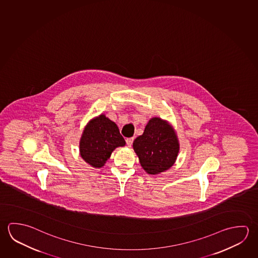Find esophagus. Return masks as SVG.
<instances>
[{
	"instance_id": "34e87169",
	"label": "esophagus",
	"mask_w": 258,
	"mask_h": 258,
	"mask_svg": "<svg viewBox=\"0 0 258 258\" xmlns=\"http://www.w3.org/2000/svg\"><path fill=\"white\" fill-rule=\"evenodd\" d=\"M133 141H134V138H127V140H126L127 147H131V145L133 143Z\"/></svg>"
}]
</instances>
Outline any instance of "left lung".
<instances>
[{
  "label": "left lung",
  "instance_id": "obj_1",
  "mask_svg": "<svg viewBox=\"0 0 258 258\" xmlns=\"http://www.w3.org/2000/svg\"><path fill=\"white\" fill-rule=\"evenodd\" d=\"M133 149L145 171L157 175L174 165L179 143L171 125L155 117L149 119L143 134L134 140Z\"/></svg>",
  "mask_w": 258,
  "mask_h": 258
}]
</instances>
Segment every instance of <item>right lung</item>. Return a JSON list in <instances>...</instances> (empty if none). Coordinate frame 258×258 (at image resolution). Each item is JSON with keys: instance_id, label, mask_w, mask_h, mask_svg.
Returning a JSON list of instances; mask_svg holds the SVG:
<instances>
[{"instance_id": "1", "label": "right lung", "mask_w": 258, "mask_h": 258, "mask_svg": "<svg viewBox=\"0 0 258 258\" xmlns=\"http://www.w3.org/2000/svg\"><path fill=\"white\" fill-rule=\"evenodd\" d=\"M125 144L116 123L101 114L92 118L84 128L80 141V153L85 162L100 168L110 158L114 149Z\"/></svg>"}]
</instances>
